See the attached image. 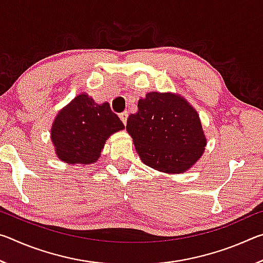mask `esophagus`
<instances>
[{
	"instance_id": "34e87169",
	"label": "esophagus",
	"mask_w": 263,
	"mask_h": 263,
	"mask_svg": "<svg viewBox=\"0 0 263 263\" xmlns=\"http://www.w3.org/2000/svg\"><path fill=\"white\" fill-rule=\"evenodd\" d=\"M119 118H121V121L123 122L124 125H126V122H127V118H128V112L127 111H124L121 115H119Z\"/></svg>"
}]
</instances>
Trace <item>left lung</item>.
<instances>
[{
	"label": "left lung",
	"instance_id": "obj_1",
	"mask_svg": "<svg viewBox=\"0 0 263 263\" xmlns=\"http://www.w3.org/2000/svg\"><path fill=\"white\" fill-rule=\"evenodd\" d=\"M126 130L141 161L164 173L185 172L206 145L197 112L174 94L148 92L128 116Z\"/></svg>",
	"mask_w": 263,
	"mask_h": 263
}]
</instances>
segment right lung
Returning a JSON list of instances; mask_svg holds the SVG:
<instances>
[{
    "label": "right lung",
    "instance_id": "add662e5",
    "mask_svg": "<svg viewBox=\"0 0 263 263\" xmlns=\"http://www.w3.org/2000/svg\"><path fill=\"white\" fill-rule=\"evenodd\" d=\"M124 124L105 102L97 104L86 94L75 97L58 114L51 139L58 157L68 163L96 162L105 140Z\"/></svg>",
    "mask_w": 263,
    "mask_h": 263
}]
</instances>
